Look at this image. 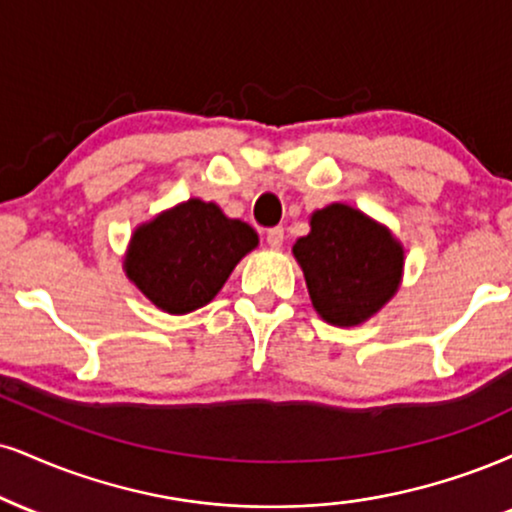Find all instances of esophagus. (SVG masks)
Instances as JSON below:
<instances>
[{"mask_svg": "<svg viewBox=\"0 0 512 512\" xmlns=\"http://www.w3.org/2000/svg\"><path fill=\"white\" fill-rule=\"evenodd\" d=\"M267 245H269V248H274V250L281 248V245H283V229H281V226H274V229L267 231Z\"/></svg>", "mask_w": 512, "mask_h": 512, "instance_id": "obj_1", "label": "esophagus"}]
</instances>
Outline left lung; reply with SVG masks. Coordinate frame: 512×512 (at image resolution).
<instances>
[{"label":"left lung","instance_id":"left-lung-1","mask_svg":"<svg viewBox=\"0 0 512 512\" xmlns=\"http://www.w3.org/2000/svg\"><path fill=\"white\" fill-rule=\"evenodd\" d=\"M312 307L324 322L357 326L384 307L403 276V245L360 209L334 205L310 217V233L295 240Z\"/></svg>","mask_w":512,"mask_h":512}]
</instances>
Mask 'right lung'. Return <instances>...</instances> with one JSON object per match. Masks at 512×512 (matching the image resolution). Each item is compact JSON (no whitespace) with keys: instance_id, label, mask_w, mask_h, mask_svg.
<instances>
[{"instance_id":"1","label":"right lung","mask_w":512,"mask_h":512,"mask_svg":"<svg viewBox=\"0 0 512 512\" xmlns=\"http://www.w3.org/2000/svg\"><path fill=\"white\" fill-rule=\"evenodd\" d=\"M255 248L252 226L193 197L135 229L123 269L159 310L188 315L207 305Z\"/></svg>"}]
</instances>
